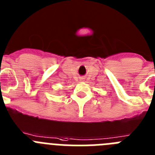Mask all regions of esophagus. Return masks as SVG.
Listing matches in <instances>:
<instances>
[{
	"instance_id": "1",
	"label": "esophagus",
	"mask_w": 155,
	"mask_h": 155,
	"mask_svg": "<svg viewBox=\"0 0 155 155\" xmlns=\"http://www.w3.org/2000/svg\"><path fill=\"white\" fill-rule=\"evenodd\" d=\"M84 77H81V78H80V81H84Z\"/></svg>"
}]
</instances>
